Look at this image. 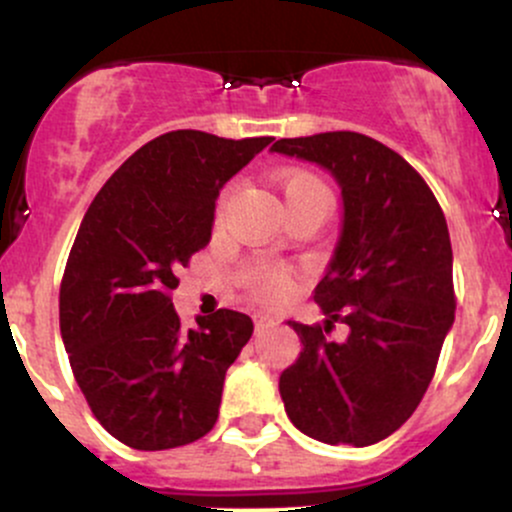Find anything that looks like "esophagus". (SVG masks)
Masks as SVG:
<instances>
[{
    "label": "esophagus",
    "instance_id": "esophagus-1",
    "mask_svg": "<svg viewBox=\"0 0 512 512\" xmlns=\"http://www.w3.org/2000/svg\"><path fill=\"white\" fill-rule=\"evenodd\" d=\"M272 325H277V318H274V316H255V328L257 330L272 328Z\"/></svg>",
    "mask_w": 512,
    "mask_h": 512
}]
</instances>
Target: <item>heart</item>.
<instances>
[{
	"instance_id": "heart-1",
	"label": "heart",
	"mask_w": 512,
	"mask_h": 512,
	"mask_svg": "<svg viewBox=\"0 0 512 512\" xmlns=\"http://www.w3.org/2000/svg\"><path fill=\"white\" fill-rule=\"evenodd\" d=\"M279 182H282L284 194H289V192H294L296 187H301V184L318 182V179L311 177V174H306V172H284L282 177H279ZM247 284H250V289L255 291L260 299L277 301V299H282L286 291H289V274L282 272V269H274V267H257L255 272L247 274Z\"/></svg>"
}]
</instances>
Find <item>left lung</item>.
<instances>
[{"label": "left lung", "mask_w": 512, "mask_h": 512, "mask_svg": "<svg viewBox=\"0 0 512 512\" xmlns=\"http://www.w3.org/2000/svg\"><path fill=\"white\" fill-rule=\"evenodd\" d=\"M272 153L333 174L340 238L313 301L323 325L289 320L303 350L279 376L291 423L325 445L367 447L411 418L454 323L452 243L425 179L379 140L352 131L282 138ZM335 319L351 328L327 340Z\"/></svg>", "instance_id": "left-lung-1"}]
</instances>
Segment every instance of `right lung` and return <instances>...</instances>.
Here are the masks:
<instances>
[{
  "instance_id": "right-lung-1",
  "label": "right lung",
  "mask_w": 512,
  "mask_h": 512,
  "mask_svg": "<svg viewBox=\"0 0 512 512\" xmlns=\"http://www.w3.org/2000/svg\"><path fill=\"white\" fill-rule=\"evenodd\" d=\"M272 138L172 131L94 196L60 284V335L94 418L133 449L189 445L216 425L223 381L252 335L221 308L184 330L170 291L209 245L216 199Z\"/></svg>"
}]
</instances>
